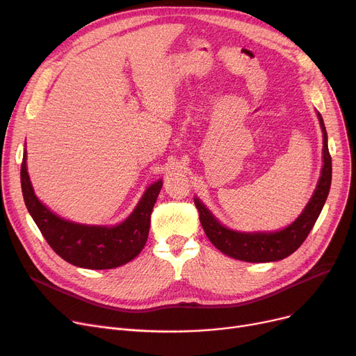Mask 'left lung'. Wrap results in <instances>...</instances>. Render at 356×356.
I'll list each match as a JSON object with an SVG mask.
<instances>
[{
  "mask_svg": "<svg viewBox=\"0 0 356 356\" xmlns=\"http://www.w3.org/2000/svg\"><path fill=\"white\" fill-rule=\"evenodd\" d=\"M317 118H319L323 133L322 175L305 211L287 228L275 232L248 234L232 231L219 223V220L209 212V209L197 197H195L202 228L219 251L227 254L228 257L247 261V263H270V261H278L289 257L303 244L323 209L332 181V157L327 148L326 128L319 112H317Z\"/></svg>",
  "mask_w": 356,
  "mask_h": 356,
  "instance_id": "left-lung-1",
  "label": "left lung"
}]
</instances>
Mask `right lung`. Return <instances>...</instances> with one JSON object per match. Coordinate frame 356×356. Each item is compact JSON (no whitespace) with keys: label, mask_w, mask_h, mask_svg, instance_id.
<instances>
[{"label":"right lung","mask_w":356,"mask_h":356,"mask_svg":"<svg viewBox=\"0 0 356 356\" xmlns=\"http://www.w3.org/2000/svg\"><path fill=\"white\" fill-rule=\"evenodd\" d=\"M27 154L22 163V191L26 207L51 250L67 263L90 270H109L129 263L144 248L149 218L163 181L153 183L136 209L115 227L82 225L62 219L37 199L27 173Z\"/></svg>","instance_id":"right-lung-1"}]
</instances>
